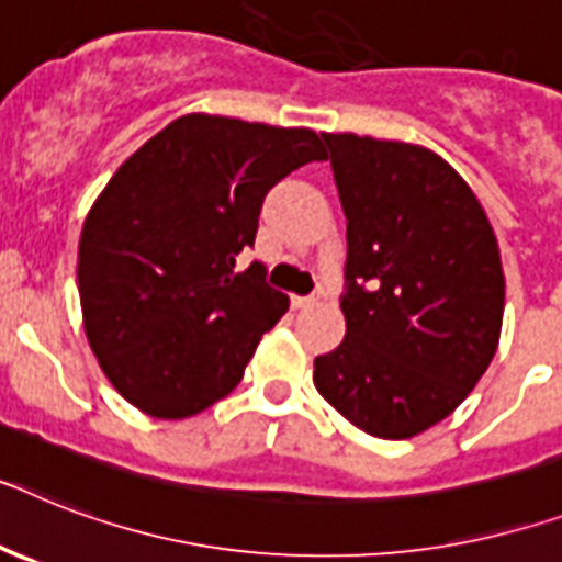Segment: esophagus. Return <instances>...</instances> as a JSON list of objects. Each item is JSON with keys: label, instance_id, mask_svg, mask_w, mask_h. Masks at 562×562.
Wrapping results in <instances>:
<instances>
[{"label": "esophagus", "instance_id": "esophagus-1", "mask_svg": "<svg viewBox=\"0 0 562 562\" xmlns=\"http://www.w3.org/2000/svg\"><path fill=\"white\" fill-rule=\"evenodd\" d=\"M317 303V296H291V305L294 308H312Z\"/></svg>", "mask_w": 562, "mask_h": 562}]
</instances>
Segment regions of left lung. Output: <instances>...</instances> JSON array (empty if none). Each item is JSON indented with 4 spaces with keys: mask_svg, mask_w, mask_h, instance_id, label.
Returning <instances> with one entry per match:
<instances>
[{
    "mask_svg": "<svg viewBox=\"0 0 562 562\" xmlns=\"http://www.w3.org/2000/svg\"><path fill=\"white\" fill-rule=\"evenodd\" d=\"M346 213V337L314 358L323 398L378 439L453 413L499 344L505 277L464 178L401 140L323 135Z\"/></svg>",
    "mask_w": 562,
    "mask_h": 562,
    "instance_id": "1",
    "label": "left lung"
}]
</instances>
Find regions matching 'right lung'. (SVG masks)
I'll use <instances>...</instances> for the list:
<instances>
[{"instance_id":"1","label":"right lung","mask_w":562,"mask_h":562,"mask_svg":"<svg viewBox=\"0 0 562 562\" xmlns=\"http://www.w3.org/2000/svg\"><path fill=\"white\" fill-rule=\"evenodd\" d=\"M312 130L184 115L117 167L77 254L86 337L123 398L187 418L225 398L289 296L254 262L259 210L277 181L321 161Z\"/></svg>"}]
</instances>
